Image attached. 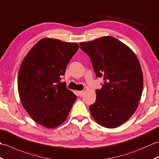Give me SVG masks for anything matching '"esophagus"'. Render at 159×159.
I'll use <instances>...</instances> for the list:
<instances>
[{"mask_svg":"<svg viewBox=\"0 0 159 159\" xmlns=\"http://www.w3.org/2000/svg\"><path fill=\"white\" fill-rule=\"evenodd\" d=\"M77 93H78V94H79V95H80V97H82V95L84 94V91H78V92H77Z\"/></svg>","mask_w":159,"mask_h":159,"instance_id":"34e87169","label":"esophagus"}]
</instances>
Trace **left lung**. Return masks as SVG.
Returning a JSON list of instances; mask_svg holds the SVG:
<instances>
[{"instance_id":"obj_1","label":"left lung","mask_w":159,"mask_h":159,"mask_svg":"<svg viewBox=\"0 0 159 159\" xmlns=\"http://www.w3.org/2000/svg\"><path fill=\"white\" fill-rule=\"evenodd\" d=\"M90 56L97 76L104 84L96 90L97 98L89 107L95 121L114 129L126 122L135 112L143 90V73L139 60L127 45L110 36L81 42Z\"/></svg>"}]
</instances>
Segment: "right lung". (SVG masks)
Here are the masks:
<instances>
[{"instance_id": "add662e5", "label": "right lung", "mask_w": 159, "mask_h": 159, "mask_svg": "<svg viewBox=\"0 0 159 159\" xmlns=\"http://www.w3.org/2000/svg\"><path fill=\"white\" fill-rule=\"evenodd\" d=\"M78 49L77 43L44 38L21 64L17 77L21 102L32 119L45 127L55 128L64 122L77 99L65 82L58 83Z\"/></svg>"}]
</instances>
